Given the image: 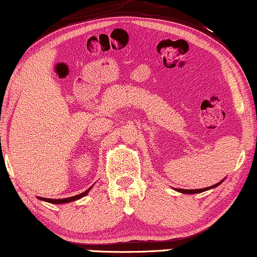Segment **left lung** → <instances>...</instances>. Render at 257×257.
<instances>
[{"mask_svg": "<svg viewBox=\"0 0 257 257\" xmlns=\"http://www.w3.org/2000/svg\"><path fill=\"white\" fill-rule=\"evenodd\" d=\"M223 183V180L220 181V183H217L216 185H212V186L210 187H205V188H199V190H184V188H178V192H181V193H186V194H194V193H200V192H204V191H207L210 190V188H213V187H217L218 185H220Z\"/></svg>", "mask_w": 257, "mask_h": 257, "instance_id": "left-lung-1", "label": "left lung"}]
</instances>
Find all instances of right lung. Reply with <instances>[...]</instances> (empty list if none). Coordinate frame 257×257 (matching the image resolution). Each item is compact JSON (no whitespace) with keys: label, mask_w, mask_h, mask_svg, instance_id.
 <instances>
[{"label":"right lung","mask_w":257,"mask_h":257,"mask_svg":"<svg viewBox=\"0 0 257 257\" xmlns=\"http://www.w3.org/2000/svg\"><path fill=\"white\" fill-rule=\"evenodd\" d=\"M90 190H91V187L89 188V190H86L85 192L78 194V196H73V197H70V198H65V199H50V198H42V197H38V198H39V199H40V200L47 201V203H51V204H65V203H70V201L77 200V199H79V198L86 196V194L89 193Z\"/></svg>","instance_id":"right-lung-1"}]
</instances>
